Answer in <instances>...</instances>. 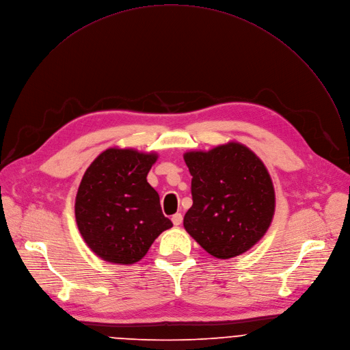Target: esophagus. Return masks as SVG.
<instances>
[{
    "label": "esophagus",
    "instance_id": "1",
    "mask_svg": "<svg viewBox=\"0 0 350 350\" xmlns=\"http://www.w3.org/2000/svg\"><path fill=\"white\" fill-rule=\"evenodd\" d=\"M171 221H172V224L175 226H179L182 224V221H183V217H182V214H175V215H172Z\"/></svg>",
    "mask_w": 350,
    "mask_h": 350
}]
</instances>
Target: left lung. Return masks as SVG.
I'll return each mask as SVG.
<instances>
[{
  "instance_id": "left-lung-1",
  "label": "left lung",
  "mask_w": 350,
  "mask_h": 350,
  "mask_svg": "<svg viewBox=\"0 0 350 350\" xmlns=\"http://www.w3.org/2000/svg\"><path fill=\"white\" fill-rule=\"evenodd\" d=\"M183 159L193 176L186 232L215 258L247 252L265 236L274 215V187L262 160L239 142L190 150Z\"/></svg>"
}]
</instances>
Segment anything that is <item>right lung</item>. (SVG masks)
<instances>
[{"label": "right lung", "instance_id": "right-lung-1", "mask_svg": "<svg viewBox=\"0 0 350 350\" xmlns=\"http://www.w3.org/2000/svg\"><path fill=\"white\" fill-rule=\"evenodd\" d=\"M157 153L110 148L87 168L77 190L76 222L85 244L117 265L141 260L172 222L146 176Z\"/></svg>", "mask_w": 350, "mask_h": 350}]
</instances>
